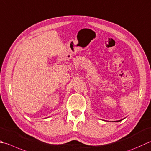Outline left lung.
<instances>
[{
    "label": "left lung",
    "instance_id": "obj_1",
    "mask_svg": "<svg viewBox=\"0 0 151 151\" xmlns=\"http://www.w3.org/2000/svg\"><path fill=\"white\" fill-rule=\"evenodd\" d=\"M119 121H121V120H119V121H116V122H119Z\"/></svg>",
    "mask_w": 151,
    "mask_h": 151
}]
</instances>
